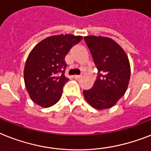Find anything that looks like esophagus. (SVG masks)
Wrapping results in <instances>:
<instances>
[{"label":"esophagus","mask_w":151,"mask_h":151,"mask_svg":"<svg viewBox=\"0 0 151 151\" xmlns=\"http://www.w3.org/2000/svg\"><path fill=\"white\" fill-rule=\"evenodd\" d=\"M81 76H80V75H74L73 77V78H74V79H76V80H78V79H79V78H81Z\"/></svg>","instance_id":"esophagus-1"}]
</instances>
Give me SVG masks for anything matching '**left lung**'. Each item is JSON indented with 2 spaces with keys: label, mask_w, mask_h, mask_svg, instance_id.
I'll use <instances>...</instances> for the list:
<instances>
[{
  "label": "left lung",
  "mask_w": 151,
  "mask_h": 151,
  "mask_svg": "<svg viewBox=\"0 0 151 151\" xmlns=\"http://www.w3.org/2000/svg\"><path fill=\"white\" fill-rule=\"evenodd\" d=\"M84 39L99 74L92 88L83 91L84 97L95 109H107L116 105L127 90L131 73L128 56L110 38L89 35Z\"/></svg>",
  "instance_id": "8db88e82"
}]
</instances>
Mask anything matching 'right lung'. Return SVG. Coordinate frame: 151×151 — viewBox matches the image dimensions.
Returning a JSON list of instances; mask_svg holds the SVG:
<instances>
[{"instance_id":"right-lung-1","label":"right lung","mask_w":151,"mask_h":151,"mask_svg":"<svg viewBox=\"0 0 151 151\" xmlns=\"http://www.w3.org/2000/svg\"><path fill=\"white\" fill-rule=\"evenodd\" d=\"M81 40V35L71 34L52 35L32 50L24 65V81L35 104L49 108L60 99L63 85L69 80L64 75L65 56Z\"/></svg>"}]
</instances>
